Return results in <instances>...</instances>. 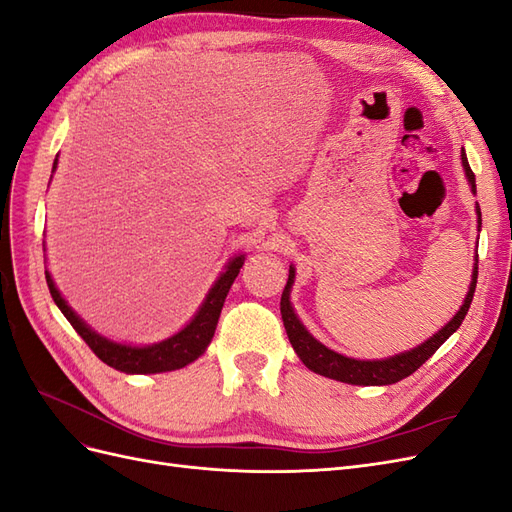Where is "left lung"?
I'll list each match as a JSON object with an SVG mask.
<instances>
[{
	"label": "left lung",
	"mask_w": 512,
	"mask_h": 512,
	"mask_svg": "<svg viewBox=\"0 0 512 512\" xmlns=\"http://www.w3.org/2000/svg\"><path fill=\"white\" fill-rule=\"evenodd\" d=\"M461 164H463V170H466V177H468V183L472 188V194H476V179H474V173H472V168L468 164L466 151H463V149H461ZM476 215H478V230H480V224H483V220H480V207L478 205H476ZM476 277H478V254L474 256L472 282H470L466 299H463V303L459 307V312L451 320H448L438 333H433L429 339H425L423 344H418V346H414L412 350H406V352L386 356V359H374V361L352 359V356L339 354V352L324 346L322 342H318V339L303 327V322L299 320L297 314H294V307L290 303V290H292V284H294V267L292 265H290V271H288L286 288L282 292V303H280L282 320H284V327H286V333H288V339H290L294 352H297V356L303 361V365L307 369H312L314 374H320L324 378H331V380H337V382H346V384L386 386V384H395L399 380L408 378L410 374H414V371L421 367L429 359V356L436 352L446 342V339L461 327V322H463V318H466L470 303H472V297H474Z\"/></svg>",
	"instance_id": "1"
}]
</instances>
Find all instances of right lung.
<instances>
[{
	"label": "right lung",
	"instance_id": "1",
	"mask_svg": "<svg viewBox=\"0 0 512 512\" xmlns=\"http://www.w3.org/2000/svg\"><path fill=\"white\" fill-rule=\"evenodd\" d=\"M55 168H57V158L53 162V173ZM243 262H245V254L232 256L226 262V267L220 273L218 280H215L213 286L209 288L207 297L203 303H200L194 318L175 335L147 346L113 342V339H108L91 329L89 324L68 305V301L61 297V292L57 290L49 269L44 271V275H46V284H49L55 305L61 309V314L68 318L74 331L85 339V344L94 350V354L102 363H106L108 367H113L117 371H123V374H162V371H175L190 365L198 359V356L205 354L207 346L213 339L215 327H218L226 294L232 282H235V277L239 275Z\"/></svg>",
	"mask_w": 512,
	"mask_h": 512
}]
</instances>
